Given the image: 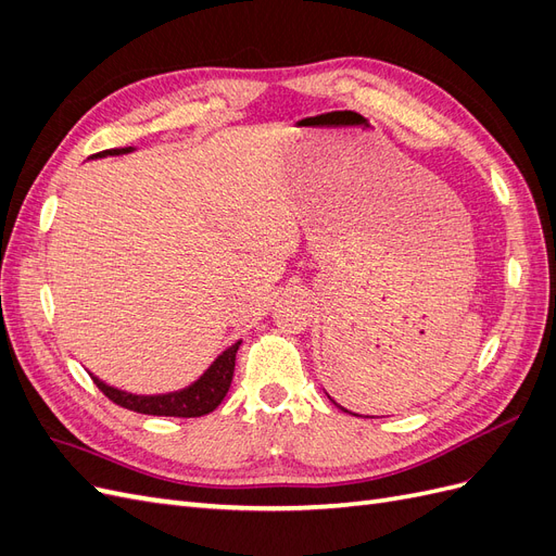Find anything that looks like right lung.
<instances>
[{
    "label": "right lung",
    "instance_id": "add662e5",
    "mask_svg": "<svg viewBox=\"0 0 556 556\" xmlns=\"http://www.w3.org/2000/svg\"><path fill=\"white\" fill-rule=\"evenodd\" d=\"M129 148H111V150H102L92 157H106V155H123L129 153ZM241 343H233L231 348H227L220 357H217L208 371L201 376L194 384L185 387L180 392H172V394H155V396H139V394H129L123 390H115V387L102 382L99 378H94L92 374V382L102 390L113 403L123 406L127 410L134 413H143V415H164V417H201L208 415L211 410H215L220 406L223 399L229 392V384L233 378V366H237V352H239Z\"/></svg>",
    "mask_w": 556,
    "mask_h": 556
}]
</instances>
